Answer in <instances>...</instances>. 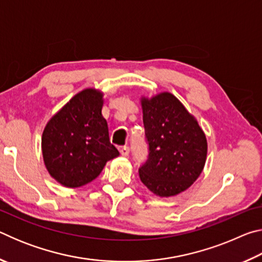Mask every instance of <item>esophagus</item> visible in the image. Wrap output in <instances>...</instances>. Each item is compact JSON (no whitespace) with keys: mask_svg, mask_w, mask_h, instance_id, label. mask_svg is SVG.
<instances>
[{"mask_svg":"<svg viewBox=\"0 0 262 262\" xmlns=\"http://www.w3.org/2000/svg\"><path fill=\"white\" fill-rule=\"evenodd\" d=\"M120 154L122 155L123 157H127L128 155H129V148L126 147V145H125V147H121L120 148Z\"/></svg>","mask_w":262,"mask_h":262,"instance_id":"obj_1","label":"esophagus"}]
</instances>
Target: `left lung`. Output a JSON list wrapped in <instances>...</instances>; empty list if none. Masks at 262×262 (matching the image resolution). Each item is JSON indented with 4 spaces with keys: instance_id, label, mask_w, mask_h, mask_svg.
<instances>
[{
    "instance_id": "1",
    "label": "left lung",
    "mask_w": 262,
    "mask_h": 262,
    "mask_svg": "<svg viewBox=\"0 0 262 262\" xmlns=\"http://www.w3.org/2000/svg\"><path fill=\"white\" fill-rule=\"evenodd\" d=\"M148 159L140 179L161 198L174 196L193 185L205 167L208 144L199 122L170 92L142 97Z\"/></svg>"
}]
</instances>
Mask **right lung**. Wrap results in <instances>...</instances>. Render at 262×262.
<instances>
[{"label": "right lung", "instance_id": "add662e5", "mask_svg": "<svg viewBox=\"0 0 262 262\" xmlns=\"http://www.w3.org/2000/svg\"><path fill=\"white\" fill-rule=\"evenodd\" d=\"M103 96L96 89H84L53 115L43 129V163L52 178L64 187L91 183L106 163L119 156L101 114Z\"/></svg>", "mask_w": 262, "mask_h": 262}]
</instances>
